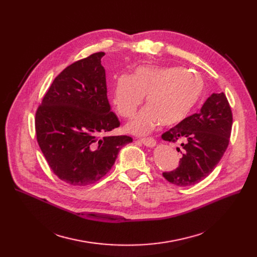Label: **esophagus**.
I'll use <instances>...</instances> for the list:
<instances>
[{
    "label": "esophagus",
    "mask_w": 257,
    "mask_h": 257,
    "mask_svg": "<svg viewBox=\"0 0 257 257\" xmlns=\"http://www.w3.org/2000/svg\"><path fill=\"white\" fill-rule=\"evenodd\" d=\"M140 142H142V144H144V145L147 146V147H153V146H155V144H156L155 140H154L152 137H149V138H142V139H140Z\"/></svg>",
    "instance_id": "esophagus-1"
}]
</instances>
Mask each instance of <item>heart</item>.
<instances>
[{
    "label": "heart",
    "instance_id": "obj_1",
    "mask_svg": "<svg viewBox=\"0 0 257 257\" xmlns=\"http://www.w3.org/2000/svg\"><path fill=\"white\" fill-rule=\"evenodd\" d=\"M204 81L179 66H139L129 76L116 79L113 103L118 113L131 117L147 96V106L129 124L138 134L151 131L161 123L174 126L192 113L202 98Z\"/></svg>",
    "mask_w": 257,
    "mask_h": 257
}]
</instances>
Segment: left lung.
<instances>
[{"label":"left lung","instance_id":"1","mask_svg":"<svg viewBox=\"0 0 257 257\" xmlns=\"http://www.w3.org/2000/svg\"><path fill=\"white\" fill-rule=\"evenodd\" d=\"M232 128V112L224 92L212 93L201 110L161 136L164 141L180 142L179 166L163 176L177 186H191L205 179L225 153Z\"/></svg>","mask_w":257,"mask_h":257}]
</instances>
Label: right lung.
I'll use <instances>...</instances> for the list:
<instances>
[{"label":"right lung","instance_id":"1","mask_svg":"<svg viewBox=\"0 0 257 257\" xmlns=\"http://www.w3.org/2000/svg\"><path fill=\"white\" fill-rule=\"evenodd\" d=\"M104 52L93 53L55 78L35 113L38 146L50 169L71 185L99 181L112 168L128 136H108L119 127L107 99Z\"/></svg>","mask_w":257,"mask_h":257}]
</instances>
